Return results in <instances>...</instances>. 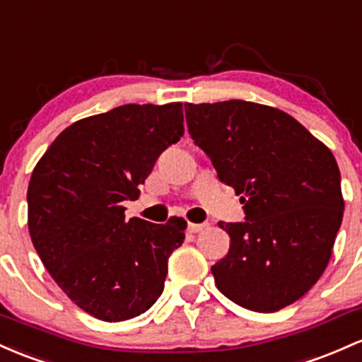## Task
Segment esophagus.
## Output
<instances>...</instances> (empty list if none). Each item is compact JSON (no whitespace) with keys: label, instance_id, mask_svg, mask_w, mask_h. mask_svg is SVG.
<instances>
[{"label":"esophagus","instance_id":"34e87169","mask_svg":"<svg viewBox=\"0 0 362 362\" xmlns=\"http://www.w3.org/2000/svg\"><path fill=\"white\" fill-rule=\"evenodd\" d=\"M204 228H206L204 223H189L187 225V230L190 233H197V232H201V230H204Z\"/></svg>","mask_w":362,"mask_h":362}]
</instances>
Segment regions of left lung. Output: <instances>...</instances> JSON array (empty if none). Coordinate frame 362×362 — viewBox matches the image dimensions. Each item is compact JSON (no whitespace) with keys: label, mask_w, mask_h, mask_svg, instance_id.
I'll return each instance as SVG.
<instances>
[{"label":"left lung","mask_w":362,"mask_h":362,"mask_svg":"<svg viewBox=\"0 0 362 362\" xmlns=\"http://www.w3.org/2000/svg\"><path fill=\"white\" fill-rule=\"evenodd\" d=\"M190 137L233 187L245 221L223 223L230 249L218 291L256 313L296 303L327 268L344 216L332 151L285 111L257 103L185 105Z\"/></svg>","instance_id":"1"}]
</instances>
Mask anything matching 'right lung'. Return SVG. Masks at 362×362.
<instances>
[{"label":"right lung","mask_w":362,"mask_h":362,"mask_svg":"<svg viewBox=\"0 0 362 362\" xmlns=\"http://www.w3.org/2000/svg\"><path fill=\"white\" fill-rule=\"evenodd\" d=\"M184 136L182 103L123 105L71 123L35 165L29 232L58 287L90 316L125 321L156 303L187 221L125 220L158 156Z\"/></svg>","instance_id":"1"}]
</instances>
